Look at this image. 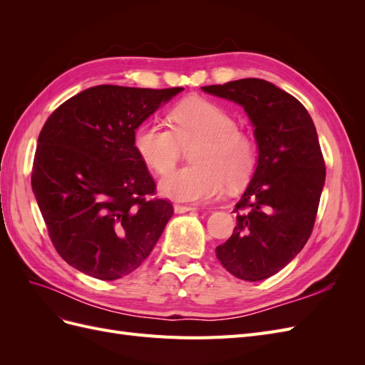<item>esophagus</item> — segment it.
<instances>
[{"instance_id":"obj_1","label":"esophagus","mask_w":365,"mask_h":365,"mask_svg":"<svg viewBox=\"0 0 365 365\" xmlns=\"http://www.w3.org/2000/svg\"><path fill=\"white\" fill-rule=\"evenodd\" d=\"M175 213H187V212H195L196 207L193 205H182V204H175L173 205Z\"/></svg>"}]
</instances>
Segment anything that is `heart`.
I'll use <instances>...</instances> for the list:
<instances>
[{"mask_svg":"<svg viewBox=\"0 0 365 365\" xmlns=\"http://www.w3.org/2000/svg\"><path fill=\"white\" fill-rule=\"evenodd\" d=\"M172 129L145 121L134 132V149L148 168L168 173L178 160L181 145L192 148V165L176 169L160 181V192L175 201L201 202L222 193L225 184L239 189L257 165V143L239 130L224 108L192 97L173 108Z\"/></svg>","mask_w":365,"mask_h":365,"instance_id":"heart-1","label":"heart"}]
</instances>
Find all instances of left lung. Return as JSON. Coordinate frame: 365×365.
<instances>
[{
    "label": "left lung",
    "mask_w": 365,
    "mask_h": 365,
    "mask_svg": "<svg viewBox=\"0 0 365 365\" xmlns=\"http://www.w3.org/2000/svg\"><path fill=\"white\" fill-rule=\"evenodd\" d=\"M244 108L257 165L236 204L233 235L216 257L235 277L259 282L283 269L312 233L326 168L314 121L294 96L263 79L202 86Z\"/></svg>",
    "instance_id": "1"
}]
</instances>
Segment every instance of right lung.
Masks as SVG:
<instances>
[{
	"instance_id": "1",
	"label": "right lung",
	"mask_w": 365,
	"mask_h": 365,
	"mask_svg": "<svg viewBox=\"0 0 365 365\" xmlns=\"http://www.w3.org/2000/svg\"><path fill=\"white\" fill-rule=\"evenodd\" d=\"M182 90L93 86L43 125L31 189L54 248L77 271L125 277L163 235L173 208L148 197L155 182L134 149V132Z\"/></svg>"
}]
</instances>
